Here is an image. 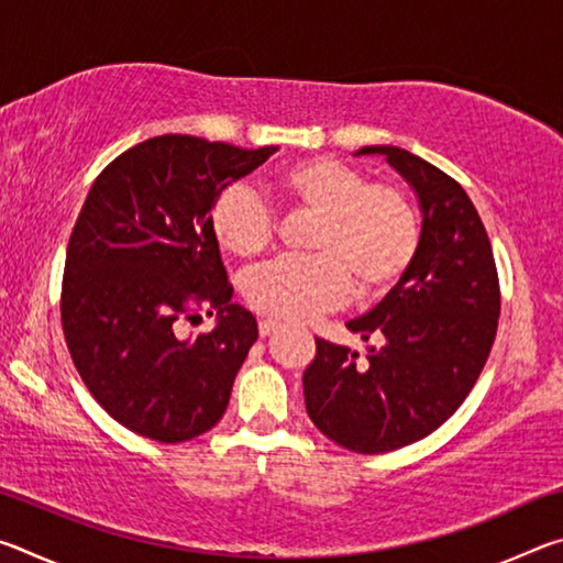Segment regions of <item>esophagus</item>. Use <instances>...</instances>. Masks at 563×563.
<instances>
[{"label": "esophagus", "mask_w": 563, "mask_h": 563, "mask_svg": "<svg viewBox=\"0 0 563 563\" xmlns=\"http://www.w3.org/2000/svg\"><path fill=\"white\" fill-rule=\"evenodd\" d=\"M280 330V325L275 320H261L258 322V332H261V338H271V335H275V332Z\"/></svg>", "instance_id": "obj_1"}]
</instances>
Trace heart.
Returning <instances> with one entry per match:
<instances>
[{"instance_id":"b5f03b06","label":"heart","mask_w":563,"mask_h":563,"mask_svg":"<svg viewBox=\"0 0 563 563\" xmlns=\"http://www.w3.org/2000/svg\"><path fill=\"white\" fill-rule=\"evenodd\" d=\"M285 206L316 218L305 247L310 255L278 258L243 275L241 290L253 310L302 322L347 298H379L405 278L419 251V218L397 186L367 184L362 170L330 156L300 158L273 178ZM218 245L253 258L271 243L275 216L245 186H228L211 206Z\"/></svg>"}]
</instances>
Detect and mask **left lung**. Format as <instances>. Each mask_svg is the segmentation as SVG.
Masks as SVG:
<instances>
[{
    "label": "left lung",
    "mask_w": 563,
    "mask_h": 563,
    "mask_svg": "<svg viewBox=\"0 0 563 563\" xmlns=\"http://www.w3.org/2000/svg\"><path fill=\"white\" fill-rule=\"evenodd\" d=\"M375 154L415 190L422 211L417 258L377 308L347 322L350 332L383 345L360 360L316 338V360L302 375L312 424L357 454L399 450L444 424L472 393L499 322L492 243L464 188L405 148L355 151Z\"/></svg>",
    "instance_id": "8db88e82"
}]
</instances>
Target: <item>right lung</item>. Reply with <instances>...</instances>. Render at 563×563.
<instances>
[{
  "instance_id": "right-lung-1",
  "label": "right lung",
  "mask_w": 563,
  "mask_h": 563,
  "mask_svg": "<svg viewBox=\"0 0 563 563\" xmlns=\"http://www.w3.org/2000/svg\"><path fill=\"white\" fill-rule=\"evenodd\" d=\"M275 151L166 133L93 180L66 247L62 325L84 385L126 430L176 444L223 417L258 322L231 302L211 206ZM198 309L217 328L180 339L175 322Z\"/></svg>"
}]
</instances>
